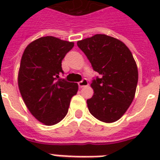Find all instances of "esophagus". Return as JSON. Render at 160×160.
Listing matches in <instances>:
<instances>
[{
  "instance_id": "esophagus-1",
  "label": "esophagus",
  "mask_w": 160,
  "mask_h": 160,
  "mask_svg": "<svg viewBox=\"0 0 160 160\" xmlns=\"http://www.w3.org/2000/svg\"><path fill=\"white\" fill-rule=\"evenodd\" d=\"M78 85H79V87L80 88H83V87H85V86H87L89 85V83H88V80L86 79H84L82 80L81 81L78 83Z\"/></svg>"
}]
</instances>
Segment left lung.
Listing matches in <instances>:
<instances>
[{"instance_id":"8db88e82","label":"left lung","mask_w":160,"mask_h":160,"mask_svg":"<svg viewBox=\"0 0 160 160\" xmlns=\"http://www.w3.org/2000/svg\"><path fill=\"white\" fill-rule=\"evenodd\" d=\"M79 48L100 75L90 84L94 95L87 100L89 111L105 123L119 119L134 100L138 67L131 51L118 39L97 34L77 41Z\"/></svg>"}]
</instances>
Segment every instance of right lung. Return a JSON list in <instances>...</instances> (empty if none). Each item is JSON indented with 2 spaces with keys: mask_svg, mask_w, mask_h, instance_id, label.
<instances>
[{
  "mask_svg": "<svg viewBox=\"0 0 160 160\" xmlns=\"http://www.w3.org/2000/svg\"><path fill=\"white\" fill-rule=\"evenodd\" d=\"M74 42L54 36L36 39L26 46L18 71V87L31 114L45 125H54L67 114L78 84L60 79L61 61Z\"/></svg>",
  "mask_w": 160,
  "mask_h": 160,
  "instance_id": "add662e5",
  "label": "right lung"
}]
</instances>
